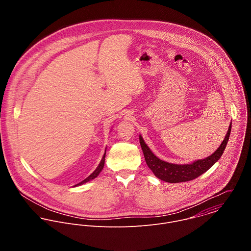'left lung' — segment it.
Listing matches in <instances>:
<instances>
[{
    "instance_id": "8db88e82",
    "label": "left lung",
    "mask_w": 251,
    "mask_h": 251,
    "mask_svg": "<svg viewBox=\"0 0 251 251\" xmlns=\"http://www.w3.org/2000/svg\"><path fill=\"white\" fill-rule=\"evenodd\" d=\"M230 132H231V125L228 128L227 134L220 145V147L212 155L201 160H196L191 164H183V165L172 164V163L160 160L151 152L150 148L144 142L141 135L139 136V140L143 151L146 163L149 166V168L153 172V174L158 179H162L164 181L176 183V182H182V181L196 179L197 177H199L200 175L208 171L222 155L227 142L229 140Z\"/></svg>"
}]
</instances>
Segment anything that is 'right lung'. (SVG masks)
<instances>
[{
  "label": "right lung",
  "mask_w": 251,
  "mask_h": 251,
  "mask_svg": "<svg viewBox=\"0 0 251 251\" xmlns=\"http://www.w3.org/2000/svg\"><path fill=\"white\" fill-rule=\"evenodd\" d=\"M105 154H106V152H104V154H103V157H102V159H101V161H100V163L99 164V166L97 167V169L88 177V178H86V179H84V180H82L81 182H79V183H77L76 185H74V186H77V185H80V184H83V183H85V182H87V181H89V180H91V179H95V178H97L98 176H99V174L100 173V171L103 169V166H104V161H105Z\"/></svg>",
  "instance_id": "right-lung-1"
}]
</instances>
